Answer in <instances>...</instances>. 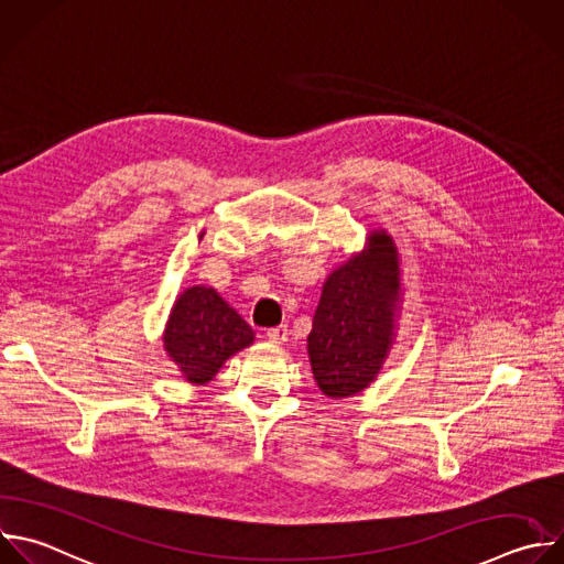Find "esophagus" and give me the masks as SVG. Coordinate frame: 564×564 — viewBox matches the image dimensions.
<instances>
[{
    "instance_id": "34e87169",
    "label": "esophagus",
    "mask_w": 564,
    "mask_h": 564,
    "mask_svg": "<svg viewBox=\"0 0 564 564\" xmlns=\"http://www.w3.org/2000/svg\"><path fill=\"white\" fill-rule=\"evenodd\" d=\"M267 339L273 344H284L289 339V328L286 326H275L267 330Z\"/></svg>"
}]
</instances>
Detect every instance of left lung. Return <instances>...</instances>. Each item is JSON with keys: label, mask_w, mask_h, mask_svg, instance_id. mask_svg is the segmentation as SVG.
Returning a JSON list of instances; mask_svg holds the SVG:
<instances>
[{"label": "left lung", "mask_w": 564, "mask_h": 564, "mask_svg": "<svg viewBox=\"0 0 564 564\" xmlns=\"http://www.w3.org/2000/svg\"><path fill=\"white\" fill-rule=\"evenodd\" d=\"M401 295L399 249L386 229H372L364 249L328 273L313 315L306 350L322 394L355 397L377 379L394 346Z\"/></svg>", "instance_id": "left-lung-1"}]
</instances>
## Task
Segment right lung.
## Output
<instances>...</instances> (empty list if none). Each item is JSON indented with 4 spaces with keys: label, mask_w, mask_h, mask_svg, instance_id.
<instances>
[{
    "label": "right lung",
    "mask_w": 564,
    "mask_h": 564,
    "mask_svg": "<svg viewBox=\"0 0 564 564\" xmlns=\"http://www.w3.org/2000/svg\"><path fill=\"white\" fill-rule=\"evenodd\" d=\"M256 333L214 286L185 289L163 330L165 355L187 383L205 386L229 357L251 346Z\"/></svg>",
    "instance_id": "obj_1"
}]
</instances>
